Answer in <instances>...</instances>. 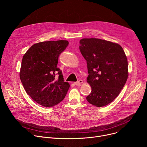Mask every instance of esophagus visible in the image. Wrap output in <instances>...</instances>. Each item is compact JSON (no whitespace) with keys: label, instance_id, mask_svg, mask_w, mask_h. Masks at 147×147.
I'll list each match as a JSON object with an SVG mask.
<instances>
[{"label":"esophagus","instance_id":"obj_1","mask_svg":"<svg viewBox=\"0 0 147 147\" xmlns=\"http://www.w3.org/2000/svg\"><path fill=\"white\" fill-rule=\"evenodd\" d=\"M82 80H78V81H77V82H74V84L75 85H76V86H80L81 84H82Z\"/></svg>","mask_w":147,"mask_h":147}]
</instances>
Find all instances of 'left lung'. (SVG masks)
<instances>
[{
  "label": "left lung",
  "mask_w": 147,
  "mask_h": 147,
  "mask_svg": "<svg viewBox=\"0 0 147 147\" xmlns=\"http://www.w3.org/2000/svg\"><path fill=\"white\" fill-rule=\"evenodd\" d=\"M80 51L87 61V80L91 87L87 101L96 107L106 106L120 94L128 78V62L122 47L98 38L80 40Z\"/></svg>",
  "instance_id": "8db88e82"
}]
</instances>
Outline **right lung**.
<instances>
[{
  "label": "right lung",
  "mask_w": 147,
  "mask_h": 147,
  "mask_svg": "<svg viewBox=\"0 0 147 147\" xmlns=\"http://www.w3.org/2000/svg\"><path fill=\"white\" fill-rule=\"evenodd\" d=\"M69 45L66 40L34 44L24 54L20 77L30 97L44 107H53L63 100L70 84L57 67L60 54ZM57 74L58 78L55 76Z\"/></svg>",
  "instance_id": "add662e5"
}]
</instances>
